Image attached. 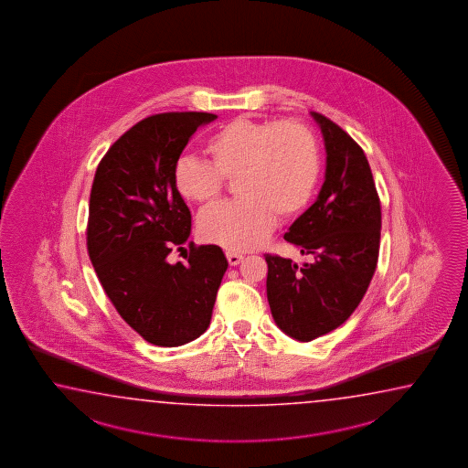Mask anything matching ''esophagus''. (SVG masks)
Segmentation results:
<instances>
[{
	"label": "esophagus",
	"mask_w": 468,
	"mask_h": 468,
	"mask_svg": "<svg viewBox=\"0 0 468 468\" xmlns=\"http://www.w3.org/2000/svg\"><path fill=\"white\" fill-rule=\"evenodd\" d=\"M226 258L229 261L230 266H238L239 262L244 259V256L240 252H234V250H228L226 252Z\"/></svg>",
	"instance_id": "esophagus-1"
}]
</instances>
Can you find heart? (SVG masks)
Here are the masks:
<instances>
[{
	"instance_id": "obj_1",
	"label": "heart",
	"mask_w": 468,
	"mask_h": 468,
	"mask_svg": "<svg viewBox=\"0 0 468 468\" xmlns=\"http://www.w3.org/2000/svg\"><path fill=\"white\" fill-rule=\"evenodd\" d=\"M210 162L182 155L172 177L182 197L196 204L219 199L226 180L238 179L240 199L204 210L202 239L234 250L258 248L274 229L276 214L291 219L308 207L321 172L318 142L298 122L230 120L210 135Z\"/></svg>"
}]
</instances>
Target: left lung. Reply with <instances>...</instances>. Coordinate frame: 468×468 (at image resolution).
Masks as SVG:
<instances>
[{
  "label": "left lung",
  "mask_w": 468,
  "mask_h": 468,
  "mask_svg": "<svg viewBox=\"0 0 468 468\" xmlns=\"http://www.w3.org/2000/svg\"><path fill=\"white\" fill-rule=\"evenodd\" d=\"M311 115L324 137L326 179L284 239L314 261L298 268L266 254L272 318L298 341L338 328L358 308L377 269L381 234V204L365 152L333 120Z\"/></svg>",
  "instance_id": "1"
}]
</instances>
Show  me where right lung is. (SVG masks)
<instances>
[{
	"label": "right lung",
	"instance_id": "right-lung-1",
	"mask_svg": "<svg viewBox=\"0 0 468 468\" xmlns=\"http://www.w3.org/2000/svg\"><path fill=\"white\" fill-rule=\"evenodd\" d=\"M216 119L167 112L140 120L100 160L91 184L87 249L120 316L155 346L174 348L209 328L228 259L190 242L186 263L169 252L190 236V210L172 170L192 133Z\"/></svg>",
	"mask_w": 468,
	"mask_h": 468
}]
</instances>
